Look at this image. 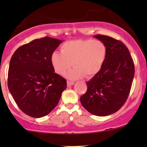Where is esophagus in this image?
Segmentation results:
<instances>
[{
    "label": "esophagus",
    "mask_w": 147,
    "mask_h": 147,
    "mask_svg": "<svg viewBox=\"0 0 147 147\" xmlns=\"http://www.w3.org/2000/svg\"><path fill=\"white\" fill-rule=\"evenodd\" d=\"M74 84H75V82H71V81H67V85H68V86H71L74 85Z\"/></svg>",
    "instance_id": "obj_1"
}]
</instances>
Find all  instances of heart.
Returning a JSON list of instances; mask_svg holds the SVG:
<instances>
[{
  "label": "heart",
  "mask_w": 147,
  "mask_h": 147,
  "mask_svg": "<svg viewBox=\"0 0 147 147\" xmlns=\"http://www.w3.org/2000/svg\"><path fill=\"white\" fill-rule=\"evenodd\" d=\"M61 53L54 52L50 57L55 71L69 79H77L92 77L102 69L106 57V48L102 42L92 39L73 40L66 41L61 46Z\"/></svg>",
  "instance_id": "1"
}]
</instances>
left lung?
I'll list each match as a JSON object with an SVG mask.
<instances>
[{
	"instance_id": "left-lung-1",
	"label": "left lung",
	"mask_w": 147,
	"mask_h": 147,
	"mask_svg": "<svg viewBox=\"0 0 147 147\" xmlns=\"http://www.w3.org/2000/svg\"><path fill=\"white\" fill-rule=\"evenodd\" d=\"M105 45L106 57L102 69L87 84L81 96L84 109L97 116H107L121 109L129 97L135 75L129 50L122 41L106 35L94 36Z\"/></svg>"
}]
</instances>
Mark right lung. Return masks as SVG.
Returning a JSON list of instances; mask_svg holds the SVG:
<instances>
[{
  "label": "right lung",
  "mask_w": 147,
  "mask_h": 147,
  "mask_svg": "<svg viewBox=\"0 0 147 147\" xmlns=\"http://www.w3.org/2000/svg\"><path fill=\"white\" fill-rule=\"evenodd\" d=\"M61 40L45 36L21 45L13 54L8 70L10 93L21 110L39 118L58 104L66 80L55 73L50 61Z\"/></svg>",
  "instance_id": "obj_1"
}]
</instances>
